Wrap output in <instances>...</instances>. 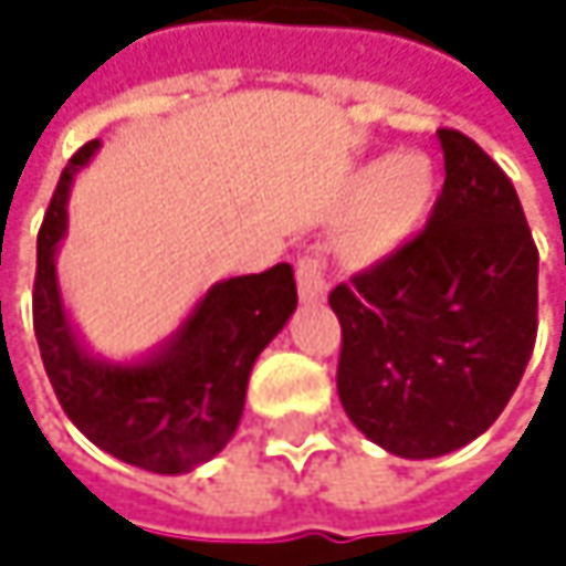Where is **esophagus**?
Instances as JSON below:
<instances>
[{"label": "esophagus", "mask_w": 566, "mask_h": 566, "mask_svg": "<svg viewBox=\"0 0 566 566\" xmlns=\"http://www.w3.org/2000/svg\"><path fill=\"white\" fill-rule=\"evenodd\" d=\"M297 294L304 304H321L327 297V282H324V265L314 255H304L297 262Z\"/></svg>", "instance_id": "obj_1"}]
</instances>
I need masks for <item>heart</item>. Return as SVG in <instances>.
Listing matches in <instances>:
<instances>
[{
	"label": "heart",
	"instance_id": "obj_1",
	"mask_svg": "<svg viewBox=\"0 0 566 566\" xmlns=\"http://www.w3.org/2000/svg\"><path fill=\"white\" fill-rule=\"evenodd\" d=\"M436 192V167L416 150L370 160L350 172L344 182V202L354 206L337 232V259L350 269L390 262L422 232Z\"/></svg>",
	"mask_w": 566,
	"mask_h": 566
}]
</instances>
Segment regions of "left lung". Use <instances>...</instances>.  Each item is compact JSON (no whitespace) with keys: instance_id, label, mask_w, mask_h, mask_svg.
Returning <instances> with one entry per match:
<instances>
[{"instance_id":"left-lung-1","label":"left lung","mask_w":566,"mask_h":566,"mask_svg":"<svg viewBox=\"0 0 566 566\" xmlns=\"http://www.w3.org/2000/svg\"><path fill=\"white\" fill-rule=\"evenodd\" d=\"M446 182L429 226L390 262L331 291L350 422L399 459L479 439L509 406L537 337V249L502 167L436 130Z\"/></svg>"}]
</instances>
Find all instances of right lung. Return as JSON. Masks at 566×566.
Here are the masks:
<instances>
[{
	"label": "right lung",
	"mask_w": 566,
	"mask_h": 566,
	"mask_svg": "<svg viewBox=\"0 0 566 566\" xmlns=\"http://www.w3.org/2000/svg\"><path fill=\"white\" fill-rule=\"evenodd\" d=\"M97 150L101 140H91L71 157L39 232L32 314L42 364L61 409L97 449L157 475H182L235 436L252 367L297 307L294 269L282 262L262 275L216 282L144 357L91 354L64 307L55 262L71 182Z\"/></svg>",
	"instance_id": "1"
}]
</instances>
